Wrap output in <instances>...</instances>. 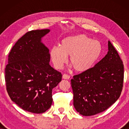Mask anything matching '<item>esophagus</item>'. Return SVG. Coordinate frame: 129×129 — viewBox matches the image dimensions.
Wrapping results in <instances>:
<instances>
[{
  "instance_id": "34e87169",
  "label": "esophagus",
  "mask_w": 129,
  "mask_h": 129,
  "mask_svg": "<svg viewBox=\"0 0 129 129\" xmlns=\"http://www.w3.org/2000/svg\"><path fill=\"white\" fill-rule=\"evenodd\" d=\"M63 79H70V76L67 75V74H64V75H63Z\"/></svg>"
}]
</instances>
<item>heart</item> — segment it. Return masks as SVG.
Wrapping results in <instances>:
<instances>
[{
    "instance_id": "b5f03b06",
    "label": "heart",
    "mask_w": 129,
    "mask_h": 129,
    "mask_svg": "<svg viewBox=\"0 0 129 129\" xmlns=\"http://www.w3.org/2000/svg\"><path fill=\"white\" fill-rule=\"evenodd\" d=\"M102 45L99 40L80 34L63 39L59 46L50 49V57L56 68L61 69L70 56V64L77 72L90 69L101 55Z\"/></svg>"
}]
</instances>
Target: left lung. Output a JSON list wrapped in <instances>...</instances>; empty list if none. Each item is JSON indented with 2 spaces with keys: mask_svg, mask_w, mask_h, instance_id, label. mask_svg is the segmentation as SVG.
Returning <instances> with one entry per match:
<instances>
[{
  "mask_svg": "<svg viewBox=\"0 0 129 129\" xmlns=\"http://www.w3.org/2000/svg\"><path fill=\"white\" fill-rule=\"evenodd\" d=\"M108 50L105 57L94 67L73 76L71 80L74 107L83 116H93L104 112L121 94L124 66L110 41Z\"/></svg>",
  "mask_w": 129,
  "mask_h": 129,
  "instance_id": "left-lung-1",
  "label": "left lung"
}]
</instances>
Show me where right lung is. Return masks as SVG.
I'll return each mask as SVG.
<instances>
[{
	"mask_svg": "<svg viewBox=\"0 0 129 129\" xmlns=\"http://www.w3.org/2000/svg\"><path fill=\"white\" fill-rule=\"evenodd\" d=\"M50 30L28 31L16 42L8 56L5 70L8 94L23 110L42 113L52 105V90L61 80L60 72L49 61V50L42 38Z\"/></svg>",
	"mask_w": 129,
	"mask_h": 129,
	"instance_id": "right-lung-1",
	"label": "right lung"
}]
</instances>
